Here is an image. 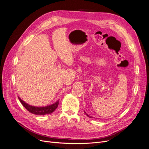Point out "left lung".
Returning <instances> with one entry per match:
<instances>
[{
	"label": "left lung",
	"mask_w": 149,
	"mask_h": 149,
	"mask_svg": "<svg viewBox=\"0 0 149 149\" xmlns=\"http://www.w3.org/2000/svg\"><path fill=\"white\" fill-rule=\"evenodd\" d=\"M84 112H85V113H86V116H88V117H90V118H92V117H91V116H88V114H87V113H86V112H85V111H84Z\"/></svg>",
	"instance_id": "left-lung-1"
}]
</instances>
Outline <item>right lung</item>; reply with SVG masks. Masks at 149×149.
<instances>
[{
	"mask_svg": "<svg viewBox=\"0 0 149 149\" xmlns=\"http://www.w3.org/2000/svg\"><path fill=\"white\" fill-rule=\"evenodd\" d=\"M19 99L23 105V107L27 109L28 111L31 112L32 113L36 115H46V114H50V113L53 112L58 107L59 100H58L54 103L49 104V105L45 106V107H36L32 106L28 103H26L23 100L19 97Z\"/></svg>",
	"mask_w": 149,
	"mask_h": 149,
	"instance_id": "right-lung-1",
	"label": "right lung"
}]
</instances>
